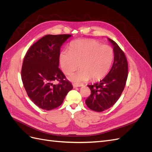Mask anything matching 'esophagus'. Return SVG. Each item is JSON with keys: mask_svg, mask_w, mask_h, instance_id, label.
<instances>
[{"mask_svg": "<svg viewBox=\"0 0 152 152\" xmlns=\"http://www.w3.org/2000/svg\"><path fill=\"white\" fill-rule=\"evenodd\" d=\"M84 85L83 84H74L73 85V86L74 87H82V86H83Z\"/></svg>", "mask_w": 152, "mask_h": 152, "instance_id": "1", "label": "esophagus"}]
</instances>
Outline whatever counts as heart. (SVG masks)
<instances>
[{
	"instance_id": "b5f03b06",
	"label": "heart",
	"mask_w": 152,
	"mask_h": 152,
	"mask_svg": "<svg viewBox=\"0 0 152 152\" xmlns=\"http://www.w3.org/2000/svg\"><path fill=\"white\" fill-rule=\"evenodd\" d=\"M114 57L113 49L107 45H102L98 41L79 39L69 45L68 52L64 50L59 56L63 73L70 75L78 66L80 70L70 77L75 83L89 80H102L107 74Z\"/></svg>"
}]
</instances>
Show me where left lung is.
<instances>
[{
	"label": "left lung",
	"mask_w": 152,
	"mask_h": 152,
	"mask_svg": "<svg viewBox=\"0 0 152 152\" xmlns=\"http://www.w3.org/2000/svg\"><path fill=\"white\" fill-rule=\"evenodd\" d=\"M113 47L114 61L111 70L103 80L88 85L91 91L86 103L91 110L102 112L115 103L125 87L128 75L126 57L118 44L108 38Z\"/></svg>",
	"instance_id": "obj_1"
}]
</instances>
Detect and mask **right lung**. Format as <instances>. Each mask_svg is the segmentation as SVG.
I'll use <instances>...</instances> for the list:
<instances>
[{
	"label": "right lung",
	"instance_id": "add662e5",
	"mask_svg": "<svg viewBox=\"0 0 152 152\" xmlns=\"http://www.w3.org/2000/svg\"><path fill=\"white\" fill-rule=\"evenodd\" d=\"M70 35H47L27 51L21 79L28 97L37 107L50 110L60 106L73 86L59 67L60 48ZM58 81V85H54Z\"/></svg>",
	"mask_w": 152,
	"mask_h": 152
}]
</instances>
